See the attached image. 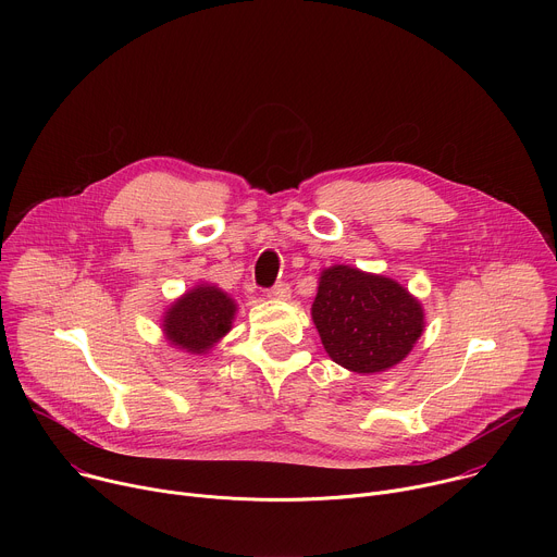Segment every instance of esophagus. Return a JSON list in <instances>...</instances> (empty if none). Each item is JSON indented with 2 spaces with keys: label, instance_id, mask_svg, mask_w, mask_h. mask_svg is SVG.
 Returning <instances> with one entry per match:
<instances>
[{
  "label": "esophagus",
  "instance_id": "esophagus-1",
  "mask_svg": "<svg viewBox=\"0 0 557 557\" xmlns=\"http://www.w3.org/2000/svg\"><path fill=\"white\" fill-rule=\"evenodd\" d=\"M271 299H288L290 297V284L288 282H277L273 288L267 293Z\"/></svg>",
  "mask_w": 557,
  "mask_h": 557
}]
</instances>
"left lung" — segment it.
Wrapping results in <instances>:
<instances>
[{
    "label": "left lung",
    "instance_id": "left-lung-1",
    "mask_svg": "<svg viewBox=\"0 0 557 557\" xmlns=\"http://www.w3.org/2000/svg\"><path fill=\"white\" fill-rule=\"evenodd\" d=\"M312 322L335 363L352 372H381L412 350L423 333V310L401 284L333 267L322 273Z\"/></svg>",
    "mask_w": 557,
    "mask_h": 557
}]
</instances>
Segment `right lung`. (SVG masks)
Returning <instances> with one entry per match:
<instances>
[{
  "label": "right lung",
  "instance_id": "right-lung-1",
  "mask_svg": "<svg viewBox=\"0 0 557 557\" xmlns=\"http://www.w3.org/2000/svg\"><path fill=\"white\" fill-rule=\"evenodd\" d=\"M235 304L215 286H198L181 297L165 317V333L187 352L209 350L231 329Z\"/></svg>",
  "mask_w": 557,
  "mask_h": 557
}]
</instances>
